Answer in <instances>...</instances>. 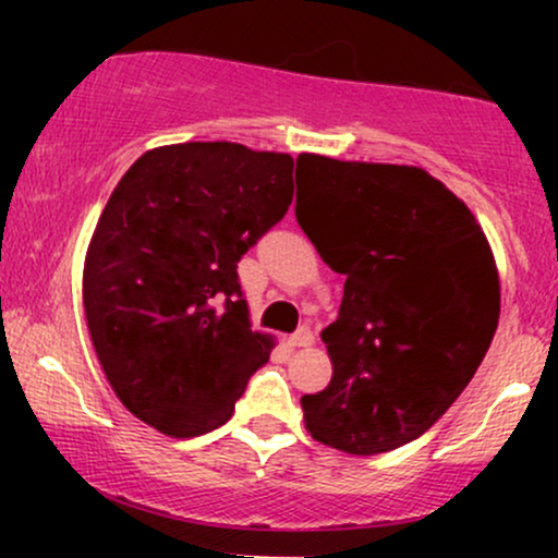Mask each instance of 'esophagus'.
<instances>
[{"instance_id": "1", "label": "esophagus", "mask_w": 558, "mask_h": 558, "mask_svg": "<svg viewBox=\"0 0 558 558\" xmlns=\"http://www.w3.org/2000/svg\"><path fill=\"white\" fill-rule=\"evenodd\" d=\"M288 343H291L293 349H304V345L315 343V332H312L310 328H299L291 338H288Z\"/></svg>"}]
</instances>
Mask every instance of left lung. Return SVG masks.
Here are the masks:
<instances>
[{"label":"left lung","instance_id":"left-lung-1","mask_svg":"<svg viewBox=\"0 0 558 558\" xmlns=\"http://www.w3.org/2000/svg\"><path fill=\"white\" fill-rule=\"evenodd\" d=\"M299 159L312 181L299 226L345 275L323 330L332 377L301 396L306 430L354 457L393 451L477 373L501 312L496 262L475 215L422 168Z\"/></svg>","mask_w":558,"mask_h":558}]
</instances>
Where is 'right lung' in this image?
I'll return each mask as SVG.
<instances>
[{"instance_id": "1", "label": "right lung", "mask_w": 558, "mask_h": 558, "mask_svg": "<svg viewBox=\"0 0 558 558\" xmlns=\"http://www.w3.org/2000/svg\"><path fill=\"white\" fill-rule=\"evenodd\" d=\"M293 198V157L230 141L146 151L88 243L83 310L131 414L170 438L226 425L272 351L252 330L239 262Z\"/></svg>"}]
</instances>
